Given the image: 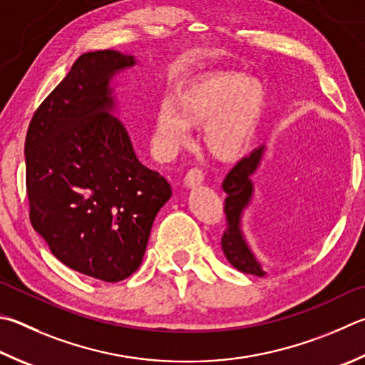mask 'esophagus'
<instances>
[{"instance_id": "1", "label": "esophagus", "mask_w": 365, "mask_h": 365, "mask_svg": "<svg viewBox=\"0 0 365 365\" xmlns=\"http://www.w3.org/2000/svg\"><path fill=\"white\" fill-rule=\"evenodd\" d=\"M204 182V174L200 168H193L187 172V175H185V185H187L188 188H195L197 185H201Z\"/></svg>"}]
</instances>
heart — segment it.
<instances>
[{"label":"heart","mask_w":365,"mask_h":365,"mask_svg":"<svg viewBox=\"0 0 365 365\" xmlns=\"http://www.w3.org/2000/svg\"><path fill=\"white\" fill-rule=\"evenodd\" d=\"M267 92L263 84L241 73H212L160 102L155 113L153 143L169 158L190 142V125H201L205 150L223 161L249 150L260 125Z\"/></svg>","instance_id":"1"}]
</instances>
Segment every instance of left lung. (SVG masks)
Listing matches in <instances>:
<instances>
[{"label": "left lung", "mask_w": 365, "mask_h": 365, "mask_svg": "<svg viewBox=\"0 0 365 365\" xmlns=\"http://www.w3.org/2000/svg\"><path fill=\"white\" fill-rule=\"evenodd\" d=\"M264 150L267 147L255 148L252 153L237 163L233 169L228 172V175L223 180V191L227 193L225 200V215H227V230L222 236V250L227 260L233 264L241 273L254 274L263 277L264 271L262 263L257 260L252 254L246 240H244L241 231V217L244 209L247 207L254 195V183L250 177L255 174V170L260 165Z\"/></svg>", "instance_id": "8db88e82"}]
</instances>
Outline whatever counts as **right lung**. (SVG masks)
Segmentation results:
<instances>
[{"label":"right lung","mask_w":365,"mask_h":365,"mask_svg":"<svg viewBox=\"0 0 365 365\" xmlns=\"http://www.w3.org/2000/svg\"><path fill=\"white\" fill-rule=\"evenodd\" d=\"M134 56L86 52L33 115L25 138L30 222L68 268L105 282L140 267L169 182L137 160L110 81Z\"/></svg>","instance_id":"1"}]
</instances>
